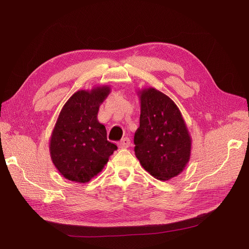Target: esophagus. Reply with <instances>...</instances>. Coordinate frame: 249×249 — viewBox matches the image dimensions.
<instances>
[{"mask_svg":"<svg viewBox=\"0 0 249 249\" xmlns=\"http://www.w3.org/2000/svg\"><path fill=\"white\" fill-rule=\"evenodd\" d=\"M118 145L121 148H128L130 146V139L128 137H124L119 143H118Z\"/></svg>","mask_w":249,"mask_h":249,"instance_id":"1","label":"esophagus"}]
</instances>
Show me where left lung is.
Segmentation results:
<instances>
[{"label": "left lung", "mask_w": 249, "mask_h": 249, "mask_svg": "<svg viewBox=\"0 0 249 249\" xmlns=\"http://www.w3.org/2000/svg\"><path fill=\"white\" fill-rule=\"evenodd\" d=\"M140 125L135 155L153 178L168 180L184 171L191 159L192 138L175 102L154 88L138 90Z\"/></svg>", "instance_id": "8db88e82"}]
</instances>
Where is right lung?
<instances>
[{"mask_svg":"<svg viewBox=\"0 0 249 249\" xmlns=\"http://www.w3.org/2000/svg\"><path fill=\"white\" fill-rule=\"evenodd\" d=\"M110 90L109 86L80 89L63 105L52 130L49 151L52 162L67 179L89 182L117 149L97 118Z\"/></svg>","mask_w":249,"mask_h":249,"instance_id":"obj_1","label":"right lung"}]
</instances>
